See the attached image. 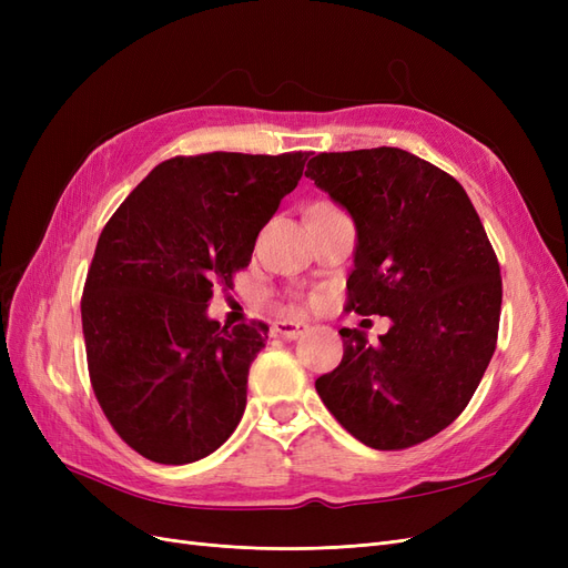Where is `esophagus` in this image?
<instances>
[{"label":"esophagus","mask_w":568,"mask_h":568,"mask_svg":"<svg viewBox=\"0 0 568 568\" xmlns=\"http://www.w3.org/2000/svg\"><path fill=\"white\" fill-rule=\"evenodd\" d=\"M305 332H307V324L305 322H296V320H280V322L272 324V334L274 336H282V338H288V341H296Z\"/></svg>","instance_id":"obj_1"}]
</instances>
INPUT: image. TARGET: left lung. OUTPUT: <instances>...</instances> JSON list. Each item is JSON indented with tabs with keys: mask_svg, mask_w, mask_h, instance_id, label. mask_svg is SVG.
Listing matches in <instances>:
<instances>
[{
	"mask_svg": "<svg viewBox=\"0 0 568 568\" xmlns=\"http://www.w3.org/2000/svg\"><path fill=\"white\" fill-rule=\"evenodd\" d=\"M305 178L353 217L348 311L390 317L379 343L341 329V365L315 388L359 443L409 448L459 417L495 353V251L462 184L409 151L320 153Z\"/></svg>",
	"mask_w": 568,
	"mask_h": 568,
	"instance_id": "8db88e82",
	"label": "left lung"
}]
</instances>
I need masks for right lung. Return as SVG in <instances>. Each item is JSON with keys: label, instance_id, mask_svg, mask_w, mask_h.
<instances>
[{"label": "right lung", "instance_id": "add662e5", "mask_svg": "<svg viewBox=\"0 0 568 568\" xmlns=\"http://www.w3.org/2000/svg\"><path fill=\"white\" fill-rule=\"evenodd\" d=\"M311 153H201L156 165L101 232L82 291L97 400L132 450L159 464L215 453L246 409L267 324L220 326L213 284L251 263L257 232Z\"/></svg>", "mask_w": 568, "mask_h": 568}]
</instances>
